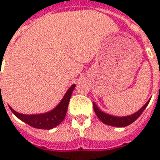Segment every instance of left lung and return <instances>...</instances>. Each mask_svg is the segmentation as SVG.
<instances>
[{"mask_svg":"<svg viewBox=\"0 0 160 160\" xmlns=\"http://www.w3.org/2000/svg\"><path fill=\"white\" fill-rule=\"evenodd\" d=\"M150 102V99L146 103V105L142 107L137 112H135L133 114L129 115V116H125V117H116V116H112V115L107 114L102 111H100L98 107L96 106L95 103H92L93 105V109L95 112L96 115L104 124L106 125H109L112 127H124L129 126L130 124L132 122H134L136 119H138V117L141 115L143 111L146 108V107L148 106V104Z\"/></svg>","mask_w":160,"mask_h":160,"instance_id":"1","label":"left lung"}]
</instances>
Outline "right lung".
<instances>
[{"label": "right lung", "instance_id": "1", "mask_svg": "<svg viewBox=\"0 0 160 160\" xmlns=\"http://www.w3.org/2000/svg\"><path fill=\"white\" fill-rule=\"evenodd\" d=\"M75 88V85H72L71 88H69L66 94L61 99V103L59 104L53 110L48 112L47 113L42 114H35V115H26L22 113H19L15 112L14 109L9 107L10 110L14 113L18 119L22 120L23 122L27 123L30 127H33L38 129H46L49 130L53 127H57L60 125L63 119L66 117L68 107L69 100L72 95V92Z\"/></svg>", "mask_w": 160, "mask_h": 160}]
</instances>
